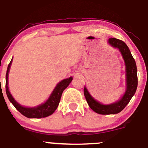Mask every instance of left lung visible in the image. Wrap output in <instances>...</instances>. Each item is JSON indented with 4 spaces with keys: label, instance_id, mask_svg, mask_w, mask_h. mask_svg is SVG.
Segmentation results:
<instances>
[{
    "label": "left lung",
    "instance_id": "obj_1",
    "mask_svg": "<svg viewBox=\"0 0 148 148\" xmlns=\"http://www.w3.org/2000/svg\"><path fill=\"white\" fill-rule=\"evenodd\" d=\"M108 42L113 47L119 49L125 60L126 66L127 90L123 97L118 101L111 104L103 105L96 101L88 92L87 88L84 87V95L89 106L95 113L101 115L116 114L123 111L134 95L138 86L136 64L128 47L123 41L114 37L108 39Z\"/></svg>",
    "mask_w": 148,
    "mask_h": 148
}]
</instances>
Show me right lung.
Masks as SVG:
<instances>
[{"label": "right lung", "mask_w": 148, "mask_h": 148, "mask_svg": "<svg viewBox=\"0 0 148 148\" xmlns=\"http://www.w3.org/2000/svg\"><path fill=\"white\" fill-rule=\"evenodd\" d=\"M12 59L10 61V64H8L5 76L6 94L8 99L10 101V102L14 105V106L16 108V110L19 111L22 115H23L24 116L27 117L28 118H45V117L49 116V115L53 114V113L56 110L58 106L62 92L69 86L71 81H72V77H69L68 79H66L61 81L57 85L55 89L53 90V91L51 95L49 97V99H47V101L44 103H42V104L33 107V108H28V107L22 106L21 105H20L19 103H18L15 101L13 97L10 94L9 88H8V73L10 72V65L12 64Z\"/></svg>", "instance_id": "obj_1"}]
</instances>
